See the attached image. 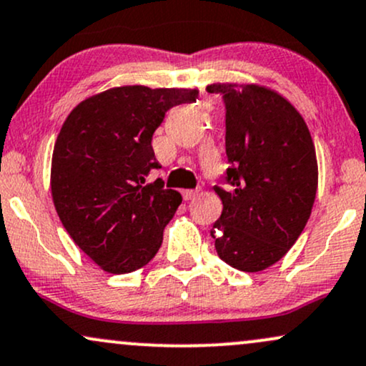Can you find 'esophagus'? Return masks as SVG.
<instances>
[{
  "label": "esophagus",
  "instance_id": "1",
  "mask_svg": "<svg viewBox=\"0 0 366 366\" xmlns=\"http://www.w3.org/2000/svg\"><path fill=\"white\" fill-rule=\"evenodd\" d=\"M196 196H197V191H196V189H186V191H182V197H184V201H191V199H194Z\"/></svg>",
  "mask_w": 366,
  "mask_h": 366
}]
</instances>
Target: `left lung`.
Listing matches in <instances>:
<instances>
[{"label":"left lung","instance_id":"left-lung-1","mask_svg":"<svg viewBox=\"0 0 366 366\" xmlns=\"http://www.w3.org/2000/svg\"><path fill=\"white\" fill-rule=\"evenodd\" d=\"M225 104L227 187L211 235L222 261L257 272L278 262L309 222L317 158L303 117L280 94L259 85L214 83Z\"/></svg>","mask_w":366,"mask_h":366}]
</instances>
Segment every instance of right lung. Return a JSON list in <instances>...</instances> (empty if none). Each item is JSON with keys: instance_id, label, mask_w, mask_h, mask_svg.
I'll use <instances>...</instances> for the list:
<instances>
[{"instance_id": "obj_1", "label": "right lung", "mask_w": 366, "mask_h": 366, "mask_svg": "<svg viewBox=\"0 0 366 366\" xmlns=\"http://www.w3.org/2000/svg\"><path fill=\"white\" fill-rule=\"evenodd\" d=\"M196 97L197 90L111 88L76 105L61 127L52 201L74 244L104 271L133 272L160 249L182 196L162 179L148 184L162 167L152 138L167 111Z\"/></svg>"}]
</instances>
